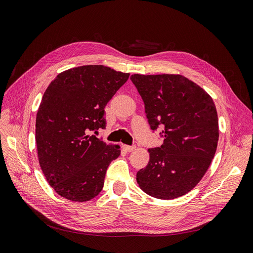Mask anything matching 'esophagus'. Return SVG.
Instances as JSON below:
<instances>
[{
    "instance_id": "obj_1",
    "label": "esophagus",
    "mask_w": 253,
    "mask_h": 253,
    "mask_svg": "<svg viewBox=\"0 0 253 253\" xmlns=\"http://www.w3.org/2000/svg\"><path fill=\"white\" fill-rule=\"evenodd\" d=\"M123 148L127 151V152H132V151H134L135 150V146H127V145H125V146H123Z\"/></svg>"
}]
</instances>
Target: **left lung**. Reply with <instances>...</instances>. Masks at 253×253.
<instances>
[{
    "label": "left lung",
    "mask_w": 253,
    "mask_h": 253,
    "mask_svg": "<svg viewBox=\"0 0 253 253\" xmlns=\"http://www.w3.org/2000/svg\"><path fill=\"white\" fill-rule=\"evenodd\" d=\"M130 80L145 103L152 130L161 126L160 148L136 173L140 189L159 200H173L200 183L215 156L218 116L212 97L180 74H133Z\"/></svg>",
    "instance_id": "left-lung-1"
}]
</instances>
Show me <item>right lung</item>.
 Instances as JSON below:
<instances>
[{"label":"right lung","instance_id":"add662e5","mask_svg":"<svg viewBox=\"0 0 253 253\" xmlns=\"http://www.w3.org/2000/svg\"><path fill=\"white\" fill-rule=\"evenodd\" d=\"M129 73L103 65H84L59 73L43 94L35 138L40 168L59 195L84 203L103 188L106 169L121 154L89 134L105 128L104 107Z\"/></svg>","mask_w":253,"mask_h":253}]
</instances>
